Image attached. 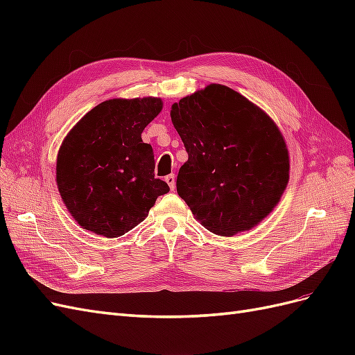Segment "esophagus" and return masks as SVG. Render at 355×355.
Returning a JSON list of instances; mask_svg holds the SVG:
<instances>
[{"label":"esophagus","mask_w":355,"mask_h":355,"mask_svg":"<svg viewBox=\"0 0 355 355\" xmlns=\"http://www.w3.org/2000/svg\"><path fill=\"white\" fill-rule=\"evenodd\" d=\"M166 182L168 184L170 189H175V187H176V179H175V175H168V176H166Z\"/></svg>","instance_id":"esophagus-1"}]
</instances>
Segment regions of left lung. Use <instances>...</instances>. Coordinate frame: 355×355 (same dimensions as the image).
<instances>
[{"mask_svg": "<svg viewBox=\"0 0 355 355\" xmlns=\"http://www.w3.org/2000/svg\"><path fill=\"white\" fill-rule=\"evenodd\" d=\"M170 116L188 153L178 194L196 219L222 237L263 220L280 201L290 168L271 116L222 84L173 103Z\"/></svg>", "mask_w": 355, "mask_h": 355, "instance_id": "left-lung-1", "label": "left lung"}]
</instances>
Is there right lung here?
Returning a JSON list of instances; mask_svg holds the SVG:
<instances>
[{"label": "right lung", "mask_w": 355, "mask_h": 355, "mask_svg": "<svg viewBox=\"0 0 355 355\" xmlns=\"http://www.w3.org/2000/svg\"><path fill=\"white\" fill-rule=\"evenodd\" d=\"M163 110L159 98L110 99L94 106L63 139L56 182L80 227L115 239L141 223L159 196L154 151L142 132Z\"/></svg>", "instance_id": "obj_1"}]
</instances>
